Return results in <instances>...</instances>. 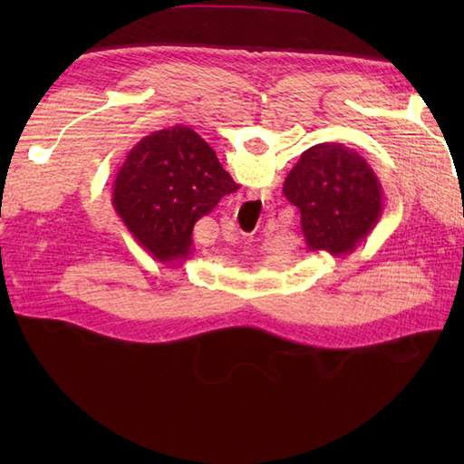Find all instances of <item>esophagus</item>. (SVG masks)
Instances as JSON below:
<instances>
[{
    "instance_id": "1",
    "label": "esophagus",
    "mask_w": 464,
    "mask_h": 464,
    "mask_svg": "<svg viewBox=\"0 0 464 464\" xmlns=\"http://www.w3.org/2000/svg\"><path fill=\"white\" fill-rule=\"evenodd\" d=\"M233 239H235V235H233Z\"/></svg>"
}]
</instances>
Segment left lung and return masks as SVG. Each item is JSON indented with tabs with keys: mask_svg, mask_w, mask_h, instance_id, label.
I'll list each match as a JSON object with an SVG mask.
<instances>
[{
	"mask_svg": "<svg viewBox=\"0 0 464 464\" xmlns=\"http://www.w3.org/2000/svg\"><path fill=\"white\" fill-rule=\"evenodd\" d=\"M283 193L301 213L309 251L351 255L377 227L382 187L372 167L341 143H319L301 155L283 183Z\"/></svg>",
	"mask_w": 464,
	"mask_h": 464,
	"instance_id": "left-lung-1",
	"label": "left lung"
}]
</instances>
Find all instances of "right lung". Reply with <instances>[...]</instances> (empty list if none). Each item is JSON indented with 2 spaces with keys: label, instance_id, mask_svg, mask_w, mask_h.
<instances>
[{
  "label": "right lung",
  "instance_id": "obj_1",
  "mask_svg": "<svg viewBox=\"0 0 464 464\" xmlns=\"http://www.w3.org/2000/svg\"><path fill=\"white\" fill-rule=\"evenodd\" d=\"M239 185L191 127L175 125L143 137L117 171L113 209L133 239L160 263H183L191 233L221 197Z\"/></svg>",
  "mask_w": 464,
  "mask_h": 464
}]
</instances>
